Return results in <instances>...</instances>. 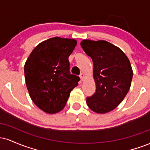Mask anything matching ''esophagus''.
I'll list each match as a JSON object with an SVG mask.
<instances>
[{
	"mask_svg": "<svg viewBox=\"0 0 150 150\" xmlns=\"http://www.w3.org/2000/svg\"><path fill=\"white\" fill-rule=\"evenodd\" d=\"M80 77L81 81H84V80H85V75H84L83 73H81L80 75Z\"/></svg>",
	"mask_w": 150,
	"mask_h": 150,
	"instance_id": "34e87169",
	"label": "esophagus"
}]
</instances>
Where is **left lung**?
Returning <instances> with one entry per match:
<instances>
[{"mask_svg":"<svg viewBox=\"0 0 150 150\" xmlns=\"http://www.w3.org/2000/svg\"><path fill=\"white\" fill-rule=\"evenodd\" d=\"M82 49L92 58L96 92L87 97V104L98 113L116 108L128 94L132 79L130 61L121 49L104 40L85 39Z\"/></svg>","mask_w":150,"mask_h":150,"instance_id":"1","label":"left lung"}]
</instances>
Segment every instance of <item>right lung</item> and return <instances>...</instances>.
Segmentation results:
<instances>
[{"label":"right lung","instance_id":"add662e5","mask_svg":"<svg viewBox=\"0 0 150 150\" xmlns=\"http://www.w3.org/2000/svg\"><path fill=\"white\" fill-rule=\"evenodd\" d=\"M77 41L53 37L34 48L26 61V85L33 102L47 113H56L65 107L70 92L80 77L70 73L68 57Z\"/></svg>","mask_w":150,"mask_h":150}]
</instances>
